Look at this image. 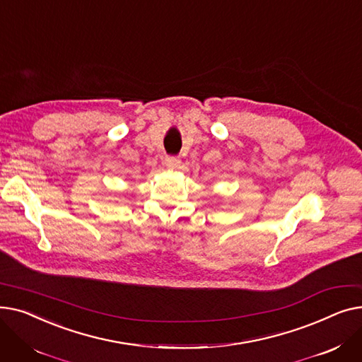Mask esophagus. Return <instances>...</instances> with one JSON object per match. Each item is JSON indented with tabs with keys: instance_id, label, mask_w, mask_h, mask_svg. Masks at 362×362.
I'll use <instances>...</instances> for the list:
<instances>
[{
	"instance_id": "34e87169",
	"label": "esophagus",
	"mask_w": 362,
	"mask_h": 362,
	"mask_svg": "<svg viewBox=\"0 0 362 362\" xmlns=\"http://www.w3.org/2000/svg\"><path fill=\"white\" fill-rule=\"evenodd\" d=\"M164 163H165V165H167L168 168H177V167L180 165V160H179V157H176V156H165Z\"/></svg>"
}]
</instances>
